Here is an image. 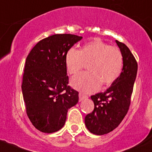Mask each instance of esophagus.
I'll return each instance as SVG.
<instances>
[{"mask_svg": "<svg viewBox=\"0 0 152 152\" xmlns=\"http://www.w3.org/2000/svg\"><path fill=\"white\" fill-rule=\"evenodd\" d=\"M79 101H80V102L82 101L83 99H86V98L88 97V96H86V95H85V94H82V93H79Z\"/></svg>", "mask_w": 152, "mask_h": 152, "instance_id": "1", "label": "esophagus"}]
</instances>
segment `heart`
<instances>
[{
    "label": "heart",
    "instance_id": "1",
    "mask_svg": "<svg viewBox=\"0 0 152 152\" xmlns=\"http://www.w3.org/2000/svg\"><path fill=\"white\" fill-rule=\"evenodd\" d=\"M88 63V72H82L71 79L73 88L91 93L110 86L121 75L123 66L121 51L104 42L96 39L86 43L80 50L71 48L66 55V66L70 74H75Z\"/></svg>",
    "mask_w": 152,
    "mask_h": 152
}]
</instances>
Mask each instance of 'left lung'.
<instances>
[{"mask_svg":"<svg viewBox=\"0 0 152 152\" xmlns=\"http://www.w3.org/2000/svg\"><path fill=\"white\" fill-rule=\"evenodd\" d=\"M123 58L122 72L104 92L91 96L94 108L85 117L86 127L98 136L107 134L119 126L127 114L131 104L138 65L129 48L115 40Z\"/></svg>","mask_w":152,"mask_h":152,"instance_id":"obj_1","label":"left lung"}]
</instances>
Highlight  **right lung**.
<instances>
[{"label":"right lung","instance_id":"right-lung-1","mask_svg":"<svg viewBox=\"0 0 152 152\" xmlns=\"http://www.w3.org/2000/svg\"><path fill=\"white\" fill-rule=\"evenodd\" d=\"M81 39L71 34L50 36L39 41L26 58L23 97L30 121L41 132L61 129L68 109L79 102V92L68 86L66 55Z\"/></svg>","mask_w":152,"mask_h":152}]
</instances>
